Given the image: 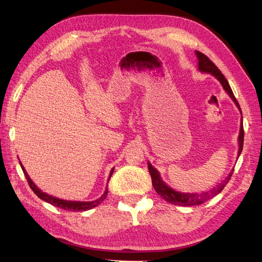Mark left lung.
<instances>
[{
  "label": "left lung",
  "mask_w": 262,
  "mask_h": 262,
  "mask_svg": "<svg viewBox=\"0 0 262 262\" xmlns=\"http://www.w3.org/2000/svg\"><path fill=\"white\" fill-rule=\"evenodd\" d=\"M195 53H196V56L199 59V69H200L203 73H209L211 75H214V76L221 82L222 85H223L224 90L228 92L230 97L233 99L234 103H236L238 108L241 110V106H239L236 97H234L231 88H230V85H229L227 78L223 76V74L221 73V70L217 68L214 62H212L207 55L203 54V53L199 52V51H196ZM243 143H244V128H243V123H242L241 134H239V154L238 155H241V152H242ZM148 168H149L150 176H151L152 186H154L155 190H156V192L161 195V196L166 202L172 203V205L184 206V207H192V206L201 205V203L208 201L209 199L214 198L215 195L222 192V189H223L225 187V185L229 183V180L231 179L232 173H233V170H232L231 172H230V174L227 177V179L223 181V183L217 185V187H214L212 189H210L208 193H203V194H188L187 193V194H185V193L176 192V190H173L172 188L168 187L167 185L164 184V181L161 179V177H159L158 171L150 163H148Z\"/></svg>",
  "instance_id": "obj_1"
}]
</instances>
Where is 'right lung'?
<instances>
[{"label": "right lung", "instance_id": "1", "mask_svg": "<svg viewBox=\"0 0 262 262\" xmlns=\"http://www.w3.org/2000/svg\"><path fill=\"white\" fill-rule=\"evenodd\" d=\"M20 166H21V168H23V172H24V174H25V178H26V180H28L29 186L31 187V189L33 190L34 194L37 195L38 198H40L41 200L46 201V202H48V203H51V205L55 206V207H57V208H60V209L70 210V211H85V210H90V209H92V208L99 206L100 203L105 200L106 196H107L108 190L106 189L105 193H104L103 195H101V198H99L98 200H95V201H90V202H79V201H66V200H61V199L54 198V196H52V195H48V194H46V193L41 192V190L39 189V188L37 187V186H35V185L33 184V181L30 179V177L28 176V173H26V171L24 170V167H23V165H21V164H20ZM112 173H113V170L111 171L110 178H111V176H112Z\"/></svg>", "mask_w": 262, "mask_h": 262}]
</instances>
